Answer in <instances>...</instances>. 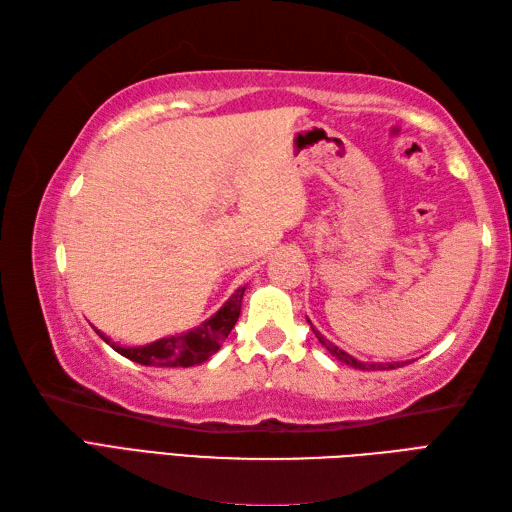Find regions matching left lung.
<instances>
[{
	"instance_id": "obj_1",
	"label": "left lung",
	"mask_w": 512,
	"mask_h": 512,
	"mask_svg": "<svg viewBox=\"0 0 512 512\" xmlns=\"http://www.w3.org/2000/svg\"><path fill=\"white\" fill-rule=\"evenodd\" d=\"M311 324V322H309ZM313 328V326H311ZM313 333H315V337L320 339V344L331 352V355L335 357V359H339L342 363H346V366H352V368H359V370H392V368H401V366H405L407 361H401V363H363V361H359V359H355L352 355H348V352H344L342 348H337L335 344H331L328 342V339L320 333V331H315L313 328Z\"/></svg>"
}]
</instances>
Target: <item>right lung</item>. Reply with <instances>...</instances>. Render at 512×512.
<instances>
[{
    "label": "right lung",
    "instance_id": "obj_1",
    "mask_svg": "<svg viewBox=\"0 0 512 512\" xmlns=\"http://www.w3.org/2000/svg\"><path fill=\"white\" fill-rule=\"evenodd\" d=\"M245 287L236 289L230 300H227L221 309L214 313L210 320L203 322L201 326L192 328V331L184 335L162 337L153 344L146 346H120L113 344L111 339L96 331L105 342L120 352L122 357H127L142 366H160V368H190L197 363L208 361L214 352H217L223 344V339L230 335L234 328L238 315H241V302H243Z\"/></svg>",
    "mask_w": 512,
    "mask_h": 512
}]
</instances>
